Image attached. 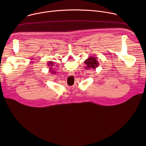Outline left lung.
Here are the masks:
<instances>
[{"label":"left lung","mask_w":146,"mask_h":146,"mask_svg":"<svg viewBox=\"0 0 146 146\" xmlns=\"http://www.w3.org/2000/svg\"><path fill=\"white\" fill-rule=\"evenodd\" d=\"M85 65H86V69H96L99 65L96 57H90L84 61Z\"/></svg>","instance_id":"8db88e82"}]
</instances>
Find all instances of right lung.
Masks as SVG:
<instances>
[{"label": "right lung", "instance_id": "1", "mask_svg": "<svg viewBox=\"0 0 146 146\" xmlns=\"http://www.w3.org/2000/svg\"><path fill=\"white\" fill-rule=\"evenodd\" d=\"M47 65L48 66V67H50V69L49 71L51 72V73H56V72L54 71V69H53V66H54V62H49L47 63ZM57 66V65H56Z\"/></svg>", "mask_w": 146, "mask_h": 146}]
</instances>
